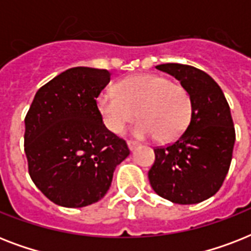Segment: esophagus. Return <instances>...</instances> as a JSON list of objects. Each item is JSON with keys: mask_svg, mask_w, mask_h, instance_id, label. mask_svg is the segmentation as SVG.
<instances>
[{"mask_svg": "<svg viewBox=\"0 0 251 251\" xmlns=\"http://www.w3.org/2000/svg\"><path fill=\"white\" fill-rule=\"evenodd\" d=\"M127 147H129L130 151H134V150H135L138 147V143H137V142L129 141V142H127Z\"/></svg>", "mask_w": 251, "mask_h": 251, "instance_id": "esophagus-1", "label": "esophagus"}]
</instances>
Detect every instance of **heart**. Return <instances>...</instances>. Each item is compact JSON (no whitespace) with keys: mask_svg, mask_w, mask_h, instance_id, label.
<instances>
[{"mask_svg":"<svg viewBox=\"0 0 251 251\" xmlns=\"http://www.w3.org/2000/svg\"><path fill=\"white\" fill-rule=\"evenodd\" d=\"M116 91L99 95L98 108L104 125L120 134L134 118L138 138L156 137L160 142L177 139L187 129L193 114V100L185 87L155 74H139L121 80Z\"/></svg>","mask_w":251,"mask_h":251,"instance_id":"b5f03b06","label":"heart"}]
</instances>
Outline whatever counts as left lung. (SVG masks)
<instances>
[{"mask_svg":"<svg viewBox=\"0 0 251 251\" xmlns=\"http://www.w3.org/2000/svg\"><path fill=\"white\" fill-rule=\"evenodd\" d=\"M157 70L179 80L193 100L185 133L167 147L155 149L149 171L157 195L178 204H195L215 195L229 171L236 141L226 96L207 73L181 64L157 65Z\"/></svg>","mask_w":251,"mask_h":251,"instance_id":"obj_1","label":"left lung"}]
</instances>
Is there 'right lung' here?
<instances>
[{"mask_svg": "<svg viewBox=\"0 0 251 251\" xmlns=\"http://www.w3.org/2000/svg\"><path fill=\"white\" fill-rule=\"evenodd\" d=\"M104 69H69L37 91L25 118L28 173L58 206L79 208L109 190L129 156L126 142L106 129L96 99L109 83Z\"/></svg>", "mask_w": 251, "mask_h": 251, "instance_id": "1", "label": "right lung"}]
</instances>
